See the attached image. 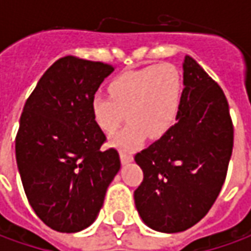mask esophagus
<instances>
[{
	"label": "esophagus",
	"mask_w": 251,
	"mask_h": 251,
	"mask_svg": "<svg viewBox=\"0 0 251 251\" xmlns=\"http://www.w3.org/2000/svg\"><path fill=\"white\" fill-rule=\"evenodd\" d=\"M120 159H121V163H123V165H127V163L132 162V160H134V158H132V155L127 153V152H120Z\"/></svg>",
	"instance_id": "esophagus-1"
}]
</instances>
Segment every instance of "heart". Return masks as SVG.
Segmentation results:
<instances>
[{
  "label": "heart",
  "mask_w": 251,
  "mask_h": 251,
  "mask_svg": "<svg viewBox=\"0 0 251 251\" xmlns=\"http://www.w3.org/2000/svg\"><path fill=\"white\" fill-rule=\"evenodd\" d=\"M110 96L95 95L91 100L93 121L104 132L120 126L126 113L128 124L114 132L110 144L120 150H135L148 134L159 138L176 123L183 98V81L172 64H158L116 76Z\"/></svg>",
  "instance_id": "heart-1"
}]
</instances>
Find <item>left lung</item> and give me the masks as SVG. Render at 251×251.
I'll list each match as a JSON object with an SVG mask.
<instances>
[{"mask_svg": "<svg viewBox=\"0 0 251 251\" xmlns=\"http://www.w3.org/2000/svg\"><path fill=\"white\" fill-rule=\"evenodd\" d=\"M183 85L177 123L135 155L144 172L135 207L147 226L163 233L183 232L207 215L233 148L225 93L190 55L183 61Z\"/></svg>", "mask_w": 251, "mask_h": 251, "instance_id": "1", "label": "left lung"}]
</instances>
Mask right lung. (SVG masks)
<instances>
[{
  "label": "right lung",
  "mask_w": 251,
  "mask_h": 251,
  "mask_svg": "<svg viewBox=\"0 0 251 251\" xmlns=\"http://www.w3.org/2000/svg\"><path fill=\"white\" fill-rule=\"evenodd\" d=\"M114 68L64 57L43 74L25 103L15 141L26 197L47 226L75 233L99 215L120 170L116 150L93 121L91 100Z\"/></svg>",
  "instance_id": "right-lung-1"
}]
</instances>
